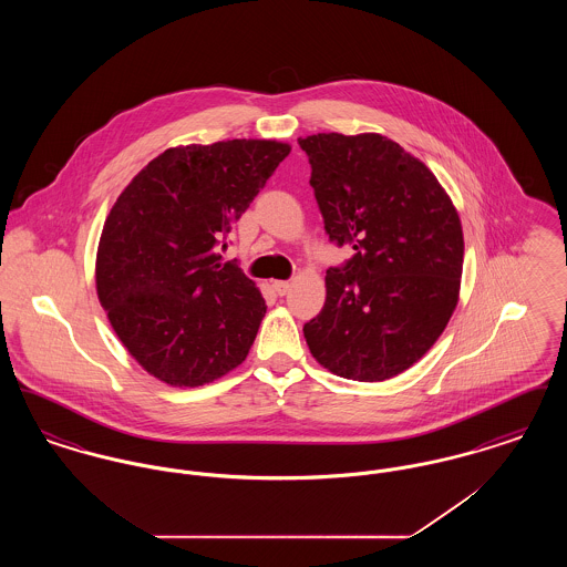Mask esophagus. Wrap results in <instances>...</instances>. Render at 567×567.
Listing matches in <instances>:
<instances>
[{
  "label": "esophagus",
  "instance_id": "1",
  "mask_svg": "<svg viewBox=\"0 0 567 567\" xmlns=\"http://www.w3.org/2000/svg\"><path fill=\"white\" fill-rule=\"evenodd\" d=\"M271 287H274V291H276L278 296H287L289 289H291V282H289V280H274Z\"/></svg>",
  "mask_w": 567,
  "mask_h": 567
}]
</instances>
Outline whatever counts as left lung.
Wrapping results in <instances>:
<instances>
[{
    "mask_svg": "<svg viewBox=\"0 0 567 567\" xmlns=\"http://www.w3.org/2000/svg\"><path fill=\"white\" fill-rule=\"evenodd\" d=\"M310 185L333 243L352 259L324 276L323 310L303 324L336 377L380 382L432 349L457 308L463 229L432 169L380 134H315Z\"/></svg>",
    "mask_w": 567,
    "mask_h": 567,
    "instance_id": "left-lung-1",
    "label": "left lung"
}]
</instances>
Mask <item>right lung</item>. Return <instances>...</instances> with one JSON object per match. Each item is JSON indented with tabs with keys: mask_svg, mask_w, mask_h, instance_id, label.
I'll list each match as a JSON object with an SVG mask.
<instances>
[{
	"mask_svg": "<svg viewBox=\"0 0 567 567\" xmlns=\"http://www.w3.org/2000/svg\"><path fill=\"white\" fill-rule=\"evenodd\" d=\"M291 153L278 140L163 151L116 197L95 259L100 303L123 347L169 386H202L238 368L266 301L218 246Z\"/></svg>",
	"mask_w": 567,
	"mask_h": 567,
	"instance_id": "add662e5",
	"label": "right lung"
}]
</instances>
